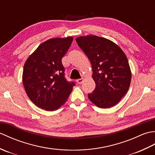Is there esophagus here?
Listing matches in <instances>:
<instances>
[{
    "label": "esophagus",
    "instance_id": "34e87169",
    "mask_svg": "<svg viewBox=\"0 0 155 155\" xmlns=\"http://www.w3.org/2000/svg\"><path fill=\"white\" fill-rule=\"evenodd\" d=\"M83 81H84V78H78V79H77V83L78 84H81L82 83H83Z\"/></svg>",
    "mask_w": 155,
    "mask_h": 155
}]
</instances>
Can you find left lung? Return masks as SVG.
Instances as JSON below:
<instances>
[{
  "label": "left lung",
  "mask_w": 155,
  "mask_h": 155,
  "mask_svg": "<svg viewBox=\"0 0 155 155\" xmlns=\"http://www.w3.org/2000/svg\"><path fill=\"white\" fill-rule=\"evenodd\" d=\"M93 68L95 89L89 100L102 108L116 105L127 93L131 81L128 59L117 45L105 38L88 35L76 38Z\"/></svg>",
  "instance_id": "obj_1"
}]
</instances>
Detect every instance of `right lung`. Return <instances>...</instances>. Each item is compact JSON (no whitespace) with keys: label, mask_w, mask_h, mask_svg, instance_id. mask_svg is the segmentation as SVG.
<instances>
[{"label":"right lung","mask_w":155,"mask_h":155,"mask_svg":"<svg viewBox=\"0 0 155 155\" xmlns=\"http://www.w3.org/2000/svg\"><path fill=\"white\" fill-rule=\"evenodd\" d=\"M73 38H55L42 42L26 61L22 83L31 101L48 111L57 110L67 101L75 83L64 77L62 58Z\"/></svg>","instance_id":"add662e5"}]
</instances>
